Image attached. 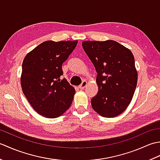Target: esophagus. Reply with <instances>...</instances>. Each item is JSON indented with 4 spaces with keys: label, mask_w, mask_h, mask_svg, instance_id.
Segmentation results:
<instances>
[{
    "label": "esophagus",
    "mask_w": 160,
    "mask_h": 160,
    "mask_svg": "<svg viewBox=\"0 0 160 160\" xmlns=\"http://www.w3.org/2000/svg\"><path fill=\"white\" fill-rule=\"evenodd\" d=\"M87 82L86 80H84L83 82L81 83L80 85L79 86V88H80V89H84V88L87 87Z\"/></svg>",
    "instance_id": "1"
}]
</instances>
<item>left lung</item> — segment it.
I'll use <instances>...</instances> for the list:
<instances>
[{
  "label": "left lung",
  "mask_w": 160,
  "mask_h": 160,
  "mask_svg": "<svg viewBox=\"0 0 160 160\" xmlns=\"http://www.w3.org/2000/svg\"><path fill=\"white\" fill-rule=\"evenodd\" d=\"M84 52L96 68L98 92L91 99L93 110L104 118L125 111L136 89L138 72L131 50L114 40L84 41Z\"/></svg>",
  "instance_id": "1"
}]
</instances>
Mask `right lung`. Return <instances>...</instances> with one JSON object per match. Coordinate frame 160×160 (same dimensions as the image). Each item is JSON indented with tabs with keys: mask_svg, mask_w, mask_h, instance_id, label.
<instances>
[{
	"mask_svg": "<svg viewBox=\"0 0 160 160\" xmlns=\"http://www.w3.org/2000/svg\"><path fill=\"white\" fill-rule=\"evenodd\" d=\"M74 41L43 42L23 60L21 87L33 109L42 116H60L73 102L74 88L64 78L62 65L77 45Z\"/></svg>",
	"mask_w": 160,
	"mask_h": 160,
	"instance_id": "1",
	"label": "right lung"
}]
</instances>
